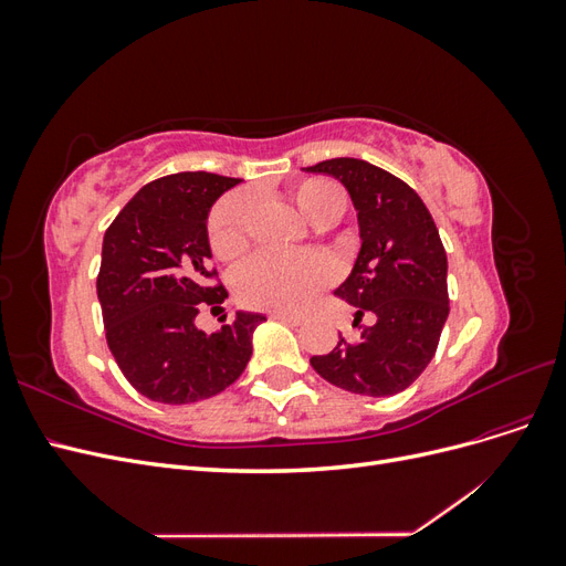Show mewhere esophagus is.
Wrapping results in <instances>:
<instances>
[{"label": "esophagus", "mask_w": 566, "mask_h": 566, "mask_svg": "<svg viewBox=\"0 0 566 566\" xmlns=\"http://www.w3.org/2000/svg\"><path fill=\"white\" fill-rule=\"evenodd\" d=\"M271 318H273V321L290 323V325H300V323H302V318H300V316H295V314H283V312H273V314H271Z\"/></svg>", "instance_id": "1"}]
</instances>
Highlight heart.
Here are the masks:
<instances>
[{
	"instance_id": "1",
	"label": "heart",
	"mask_w": 566,
	"mask_h": 566,
	"mask_svg": "<svg viewBox=\"0 0 566 566\" xmlns=\"http://www.w3.org/2000/svg\"><path fill=\"white\" fill-rule=\"evenodd\" d=\"M290 196L302 214L321 229L337 224L349 202L345 188L325 177L297 181L290 188ZM250 219L252 208L245 193H231L214 205L208 219V241L217 260L227 264L243 260L252 245ZM333 279V262L321 254H262L238 271L235 297L250 310L300 312L321 290L328 287Z\"/></svg>"
}]
</instances>
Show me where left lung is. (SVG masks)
Instances as JSON below:
<instances>
[{
    "mask_svg": "<svg viewBox=\"0 0 566 566\" xmlns=\"http://www.w3.org/2000/svg\"><path fill=\"white\" fill-rule=\"evenodd\" d=\"M345 184L361 229V252L337 297L356 306L361 335H339L331 354L312 356L323 380L364 397H391L432 361L449 316L447 250L420 196L366 160L333 158L304 167Z\"/></svg>",
    "mask_w": 566,
    "mask_h": 566,
    "instance_id": "1",
    "label": "left lung"
}]
</instances>
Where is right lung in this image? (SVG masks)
I'll return each mask as SVG.
<instances>
[{
    "label": "right lung",
    "mask_w": 566,
    "mask_h": 566,
    "mask_svg": "<svg viewBox=\"0 0 566 566\" xmlns=\"http://www.w3.org/2000/svg\"><path fill=\"white\" fill-rule=\"evenodd\" d=\"M241 179L179 172L146 184L104 235L96 293L106 342L129 385L158 403H193L233 385L266 321L238 314L219 333L196 328L221 312L227 287L210 266L208 212Z\"/></svg>",
    "instance_id": "1"
}]
</instances>
